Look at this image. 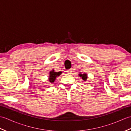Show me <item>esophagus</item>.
Listing matches in <instances>:
<instances>
[{
    "mask_svg": "<svg viewBox=\"0 0 131 131\" xmlns=\"http://www.w3.org/2000/svg\"><path fill=\"white\" fill-rule=\"evenodd\" d=\"M66 74H70L71 73V70H68L66 71Z\"/></svg>",
    "mask_w": 131,
    "mask_h": 131,
    "instance_id": "1",
    "label": "esophagus"
}]
</instances>
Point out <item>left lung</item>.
<instances>
[{
  "instance_id": "1",
  "label": "left lung",
  "mask_w": 131,
  "mask_h": 131,
  "mask_svg": "<svg viewBox=\"0 0 131 131\" xmlns=\"http://www.w3.org/2000/svg\"><path fill=\"white\" fill-rule=\"evenodd\" d=\"M79 75L83 79V80H84V81H85L87 79V74H85V73H84V74H81V73H80V74H79Z\"/></svg>"
}]
</instances>
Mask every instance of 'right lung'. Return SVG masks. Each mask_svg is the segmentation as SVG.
Returning <instances> with one entry per match:
<instances>
[{"label": "right lung", "mask_w": 131, "mask_h": 131, "mask_svg": "<svg viewBox=\"0 0 131 131\" xmlns=\"http://www.w3.org/2000/svg\"><path fill=\"white\" fill-rule=\"evenodd\" d=\"M61 74V72H55L54 70H52L49 72V82L51 83H54L56 78Z\"/></svg>", "instance_id": "right-lung-1"}]
</instances>
